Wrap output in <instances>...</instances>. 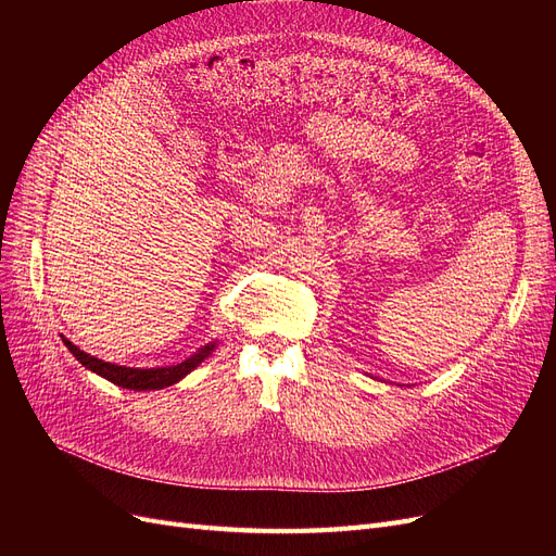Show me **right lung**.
I'll use <instances>...</instances> for the list:
<instances>
[{
  "mask_svg": "<svg viewBox=\"0 0 556 556\" xmlns=\"http://www.w3.org/2000/svg\"><path fill=\"white\" fill-rule=\"evenodd\" d=\"M64 345L70 348L72 355L86 366L90 368L92 374L102 376L106 380H111L117 387H125V390H134V392H146V390H164V387L176 384L178 380H182L190 371L204 362L211 352L215 350V343H208L204 348H199L194 355H190L185 362L176 364V366H157V368H131V366H117L104 359H97L88 352H83L80 348H76L72 341H66L62 336Z\"/></svg>",
  "mask_w": 556,
  "mask_h": 556,
  "instance_id": "1",
  "label": "right lung"
}]
</instances>
